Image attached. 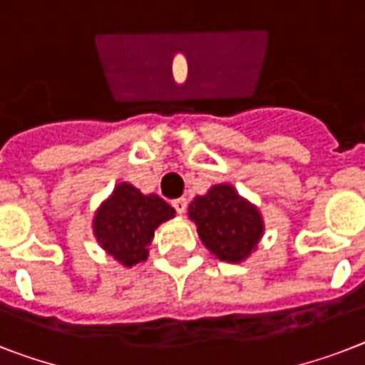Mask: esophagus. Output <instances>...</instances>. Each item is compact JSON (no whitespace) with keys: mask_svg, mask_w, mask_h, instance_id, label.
<instances>
[{"mask_svg":"<svg viewBox=\"0 0 365 365\" xmlns=\"http://www.w3.org/2000/svg\"><path fill=\"white\" fill-rule=\"evenodd\" d=\"M172 206L176 208L178 214H183V212L187 210V199H176V200H172Z\"/></svg>","mask_w":365,"mask_h":365,"instance_id":"obj_1","label":"esophagus"}]
</instances>
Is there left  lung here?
Segmentation results:
<instances>
[{
	"label": "left lung",
	"mask_w": 365,
	"mask_h": 365,
	"mask_svg": "<svg viewBox=\"0 0 365 365\" xmlns=\"http://www.w3.org/2000/svg\"><path fill=\"white\" fill-rule=\"evenodd\" d=\"M189 220L195 222L206 248L229 263L246 259L265 231L259 210L229 183L212 185L208 193L195 197L189 205Z\"/></svg>",
	"instance_id": "obj_1"
}]
</instances>
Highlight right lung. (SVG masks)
Returning <instances> with one entry per match:
<instances>
[{"label": "right lung", "instance_id": "add662e5", "mask_svg": "<svg viewBox=\"0 0 365 365\" xmlns=\"http://www.w3.org/2000/svg\"><path fill=\"white\" fill-rule=\"evenodd\" d=\"M174 208L157 195H143L130 183H119L102 202L93 229L98 244L121 265L148 259V246L160 223L174 217Z\"/></svg>", "mask_w": 365, "mask_h": 365}]
</instances>
